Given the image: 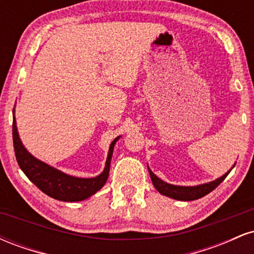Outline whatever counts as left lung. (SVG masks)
<instances>
[{
  "label": "left lung",
  "mask_w": 254,
  "mask_h": 254,
  "mask_svg": "<svg viewBox=\"0 0 254 254\" xmlns=\"http://www.w3.org/2000/svg\"><path fill=\"white\" fill-rule=\"evenodd\" d=\"M148 170H149L151 182H153L156 190L159 191L160 193L165 194V196L174 198V199H178V200H194V199H198V198L204 197L205 194L210 193L212 190H215V189H216L224 179H226V177L228 176L230 172L229 171L228 173H226L224 176L218 178V179L215 180V182L203 184V185L176 186V185H171V184L162 182L161 179H159V178L151 172L149 167H148Z\"/></svg>",
  "instance_id": "obj_1"
}]
</instances>
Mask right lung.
<instances>
[{
  "mask_svg": "<svg viewBox=\"0 0 254 254\" xmlns=\"http://www.w3.org/2000/svg\"><path fill=\"white\" fill-rule=\"evenodd\" d=\"M117 139L118 138H116L110 145L105 170L100 176L89 178V179L75 178L64 174L32 156L20 141L16 130L15 117H13V144L16 161L20 168L39 190H42L48 196L55 199L63 200V202L83 200L103 188L109 178L111 157H112L113 147Z\"/></svg>",
  "mask_w": 254,
  "mask_h": 254,
  "instance_id": "add662e5",
  "label": "right lung"
}]
</instances>
